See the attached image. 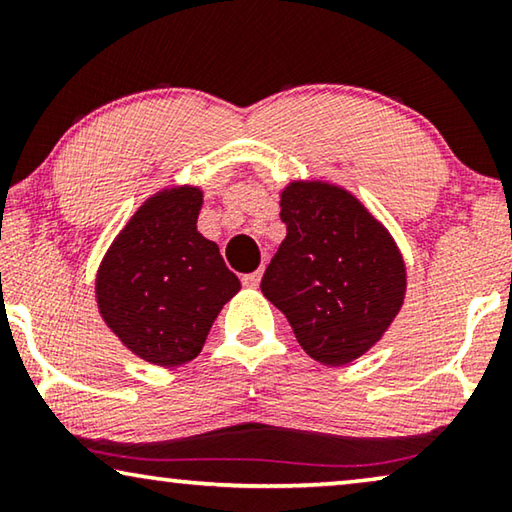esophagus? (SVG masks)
Masks as SVG:
<instances>
[{
    "instance_id": "34e87169",
    "label": "esophagus",
    "mask_w": 512,
    "mask_h": 512,
    "mask_svg": "<svg viewBox=\"0 0 512 512\" xmlns=\"http://www.w3.org/2000/svg\"><path fill=\"white\" fill-rule=\"evenodd\" d=\"M241 282H244V287H248V289H257L259 282H262V268H259V271H255V273L244 275V277H241Z\"/></svg>"
}]
</instances>
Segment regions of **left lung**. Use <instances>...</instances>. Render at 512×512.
Here are the masks:
<instances>
[{"instance_id":"obj_1","label":"left lung","mask_w":512,"mask_h":512,"mask_svg":"<svg viewBox=\"0 0 512 512\" xmlns=\"http://www.w3.org/2000/svg\"><path fill=\"white\" fill-rule=\"evenodd\" d=\"M280 207L287 237L266 268L262 293L287 316L311 359L345 366L400 314L404 257L391 232L339 185L291 180Z\"/></svg>"}]
</instances>
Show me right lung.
<instances>
[{"mask_svg":"<svg viewBox=\"0 0 512 512\" xmlns=\"http://www.w3.org/2000/svg\"><path fill=\"white\" fill-rule=\"evenodd\" d=\"M203 189L146 198L103 255L94 293L112 334L137 357L176 368L198 357L225 302L241 289L214 241L196 230Z\"/></svg>","mask_w":512,"mask_h":512,"instance_id":"right-lung-1","label":"right lung"}]
</instances>
